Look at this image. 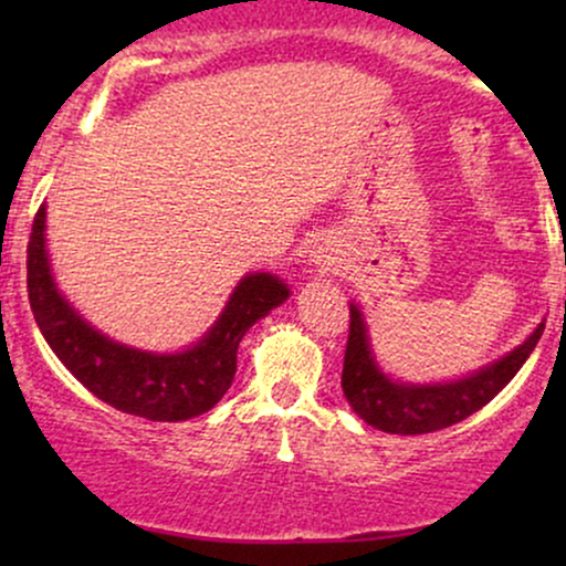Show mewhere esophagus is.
<instances>
[{"label": "esophagus", "mask_w": 566, "mask_h": 566, "mask_svg": "<svg viewBox=\"0 0 566 566\" xmlns=\"http://www.w3.org/2000/svg\"><path fill=\"white\" fill-rule=\"evenodd\" d=\"M340 263V258H337V250L333 244L322 242L316 250H311V265H314L319 274H327V271H335V265Z\"/></svg>", "instance_id": "obj_1"}]
</instances>
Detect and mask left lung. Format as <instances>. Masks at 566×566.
Masks as SVG:
<instances>
[{
	"mask_svg": "<svg viewBox=\"0 0 566 566\" xmlns=\"http://www.w3.org/2000/svg\"><path fill=\"white\" fill-rule=\"evenodd\" d=\"M543 329L545 319L524 337V343H518L516 348L490 361V365L479 367L476 373L463 375V378L405 382L391 378L378 365L373 343H369L365 314H361L359 305L350 303V327L340 378L343 394H346L350 409L378 431L401 433V437L441 431V428L460 423L469 415L479 412L486 401L495 399L530 359Z\"/></svg>",
	"mask_w": 566,
	"mask_h": 566,
	"instance_id": "obj_1",
	"label": "left lung"
}]
</instances>
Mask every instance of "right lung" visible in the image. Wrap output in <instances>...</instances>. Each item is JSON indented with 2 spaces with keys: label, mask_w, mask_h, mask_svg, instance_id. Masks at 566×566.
Segmentation results:
<instances>
[{
  "label": "right lung",
  "mask_w": 566,
  "mask_h": 566,
  "mask_svg": "<svg viewBox=\"0 0 566 566\" xmlns=\"http://www.w3.org/2000/svg\"><path fill=\"white\" fill-rule=\"evenodd\" d=\"M48 205L39 207L29 239V303L57 359L97 399L146 420L197 418L223 399L237 373V350L247 329L290 297L269 271L239 279L220 316L193 346L172 354L133 348L95 329L66 301L48 252Z\"/></svg>",
  "instance_id": "obj_1"
}]
</instances>
